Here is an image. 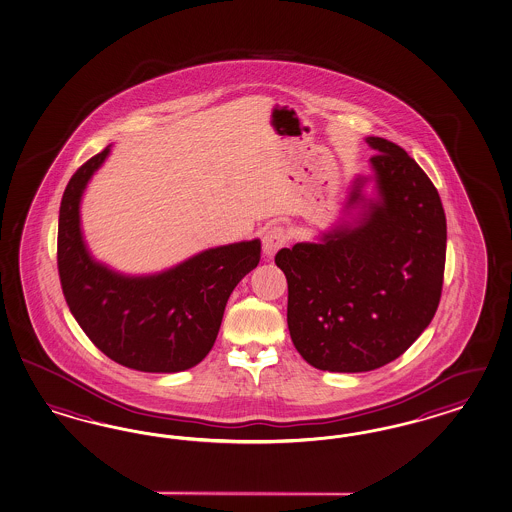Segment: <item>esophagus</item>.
<instances>
[{"label": "esophagus", "mask_w": 512, "mask_h": 512, "mask_svg": "<svg viewBox=\"0 0 512 512\" xmlns=\"http://www.w3.org/2000/svg\"><path fill=\"white\" fill-rule=\"evenodd\" d=\"M286 245V232L282 228H269L262 235V250L267 258H273Z\"/></svg>", "instance_id": "obj_1"}]
</instances>
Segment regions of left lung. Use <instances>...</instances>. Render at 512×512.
<instances>
[{
    "label": "left lung",
    "instance_id": "obj_1",
    "mask_svg": "<svg viewBox=\"0 0 512 512\" xmlns=\"http://www.w3.org/2000/svg\"><path fill=\"white\" fill-rule=\"evenodd\" d=\"M378 155L351 179L342 215L280 249L288 329L308 365L368 372L400 357L438 310L447 220L438 190L393 142L368 136Z\"/></svg>",
    "mask_w": 512,
    "mask_h": 512
}]
</instances>
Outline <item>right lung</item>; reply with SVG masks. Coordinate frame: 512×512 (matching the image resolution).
Masks as SVG:
<instances>
[{
	"label": "right lung",
	"instance_id": "obj_1",
	"mask_svg": "<svg viewBox=\"0 0 512 512\" xmlns=\"http://www.w3.org/2000/svg\"><path fill=\"white\" fill-rule=\"evenodd\" d=\"M112 146L71 177L61 198L58 267L74 320L106 357L140 372L174 374L211 351L239 280L260 262V239L205 249L159 273L127 275L99 262L82 230V198Z\"/></svg>",
	"mask_w": 512,
	"mask_h": 512
}]
</instances>
